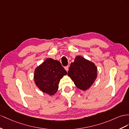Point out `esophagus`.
<instances>
[{
  "label": "esophagus",
  "mask_w": 129,
  "mask_h": 129,
  "mask_svg": "<svg viewBox=\"0 0 129 129\" xmlns=\"http://www.w3.org/2000/svg\"><path fill=\"white\" fill-rule=\"evenodd\" d=\"M69 66H67V67H65V70L67 71V72H68V70H69Z\"/></svg>",
  "instance_id": "34e87169"
}]
</instances>
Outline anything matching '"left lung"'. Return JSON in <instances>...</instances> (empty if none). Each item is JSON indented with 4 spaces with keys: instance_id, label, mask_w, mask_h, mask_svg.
Listing matches in <instances>:
<instances>
[{
    "instance_id": "1",
    "label": "left lung",
    "mask_w": 129,
    "mask_h": 129,
    "mask_svg": "<svg viewBox=\"0 0 129 129\" xmlns=\"http://www.w3.org/2000/svg\"><path fill=\"white\" fill-rule=\"evenodd\" d=\"M97 68L94 64L81 56H77L69 68L68 75L78 88L86 90L97 77Z\"/></svg>"
}]
</instances>
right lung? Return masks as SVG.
I'll return each mask as SVG.
<instances>
[{
	"label": "right lung",
	"instance_id": "obj_1",
	"mask_svg": "<svg viewBox=\"0 0 129 129\" xmlns=\"http://www.w3.org/2000/svg\"><path fill=\"white\" fill-rule=\"evenodd\" d=\"M67 74L60 62L48 58L35 69V83L44 93L52 95L57 92L60 79Z\"/></svg>",
	"mask_w": 129,
	"mask_h": 129
}]
</instances>
